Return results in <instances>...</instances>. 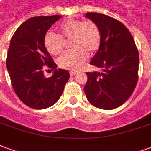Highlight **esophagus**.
I'll use <instances>...</instances> for the list:
<instances>
[{
	"mask_svg": "<svg viewBox=\"0 0 151 151\" xmlns=\"http://www.w3.org/2000/svg\"><path fill=\"white\" fill-rule=\"evenodd\" d=\"M70 75L71 76H73L77 75V72H76V71H70Z\"/></svg>",
	"mask_w": 151,
	"mask_h": 151,
	"instance_id": "34e87169",
	"label": "esophagus"
}]
</instances>
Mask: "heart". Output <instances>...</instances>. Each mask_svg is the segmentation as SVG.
<instances>
[{
    "mask_svg": "<svg viewBox=\"0 0 151 151\" xmlns=\"http://www.w3.org/2000/svg\"><path fill=\"white\" fill-rule=\"evenodd\" d=\"M59 34L46 33L43 44L52 55H58L64 47L63 38L70 40L73 49L66 51L58 58V65L67 70H77L88 58L93 54L101 43V32L96 23L92 20L68 19L58 26Z\"/></svg>",
    "mask_w": 151,
    "mask_h": 151,
    "instance_id": "b5f03b06",
    "label": "heart"
}]
</instances>
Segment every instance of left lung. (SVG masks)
<instances>
[{"label":"left lung","mask_w":151,"mask_h":151,"mask_svg":"<svg viewBox=\"0 0 151 151\" xmlns=\"http://www.w3.org/2000/svg\"><path fill=\"white\" fill-rule=\"evenodd\" d=\"M101 32V43L90 64L101 71L86 72V98L96 108L111 110L123 104L138 81L139 53L132 35L122 23L100 13H86Z\"/></svg>","instance_id":"obj_1"}]
</instances>
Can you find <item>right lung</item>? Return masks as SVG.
Listing matches in <instances>:
<instances>
[{"mask_svg":"<svg viewBox=\"0 0 151 151\" xmlns=\"http://www.w3.org/2000/svg\"><path fill=\"white\" fill-rule=\"evenodd\" d=\"M61 15L35 16L24 22L10 40L6 67L14 91L24 104L43 109L55 104L69 80L68 70L57 69V65L43 44L47 30ZM54 72L46 78L45 66Z\"/></svg>","mask_w":151,"mask_h":151,"instance_id":"1","label":"right lung"}]
</instances>
